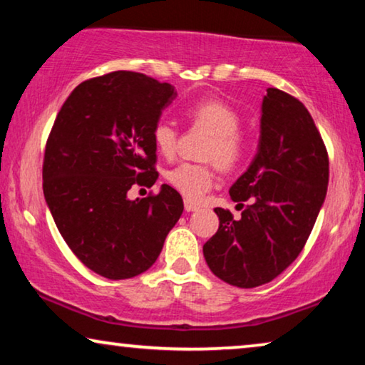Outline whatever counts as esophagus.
I'll return each mask as SVG.
<instances>
[{
  "instance_id": "esophagus-1",
  "label": "esophagus",
  "mask_w": 365,
  "mask_h": 365,
  "mask_svg": "<svg viewBox=\"0 0 365 365\" xmlns=\"http://www.w3.org/2000/svg\"><path fill=\"white\" fill-rule=\"evenodd\" d=\"M184 209H186L187 212H192V211H197L199 206H197L196 202L189 201V199H184Z\"/></svg>"
}]
</instances>
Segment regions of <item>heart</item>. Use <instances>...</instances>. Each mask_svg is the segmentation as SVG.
Listing matches in <instances>:
<instances>
[{"label": "heart", "instance_id": "b5f03b06", "mask_svg": "<svg viewBox=\"0 0 365 365\" xmlns=\"http://www.w3.org/2000/svg\"><path fill=\"white\" fill-rule=\"evenodd\" d=\"M186 116L194 126L212 134L204 149V158L216 161L226 171L242 163L247 153V141L239 133L241 116L236 109L219 99H199L186 109ZM153 141L163 156L173 158L178 153L179 131L169 121H158L153 129ZM166 179L187 199L197 201L212 186L214 169L211 164L181 163L169 169Z\"/></svg>", "mask_w": 365, "mask_h": 365}]
</instances>
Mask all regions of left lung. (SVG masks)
Masks as SVG:
<instances>
[{
	"label": "left lung",
	"mask_w": 365,
	"mask_h": 365,
	"mask_svg": "<svg viewBox=\"0 0 365 365\" xmlns=\"http://www.w3.org/2000/svg\"><path fill=\"white\" fill-rule=\"evenodd\" d=\"M261 111L257 154L229 189L234 202L251 204L237 221L214 209L219 229L202 247L214 276L242 289L271 282L296 261L329 184L327 149L306 106L269 88Z\"/></svg>",
	"instance_id": "obj_1"
}]
</instances>
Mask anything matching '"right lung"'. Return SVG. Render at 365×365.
Returning <instances> with one entry per match:
<instances>
[{"label":"right lung","instance_id":"add662e5","mask_svg":"<svg viewBox=\"0 0 365 365\" xmlns=\"http://www.w3.org/2000/svg\"><path fill=\"white\" fill-rule=\"evenodd\" d=\"M178 96L169 83L113 71L73 89L49 133L43 191L58 231L88 269L119 281L156 262L184 204L176 189L128 197L158 179L153 129Z\"/></svg>","mask_w":365,"mask_h":365}]
</instances>
